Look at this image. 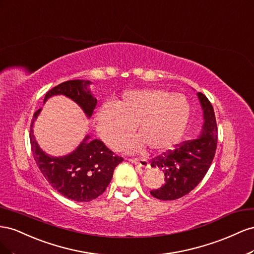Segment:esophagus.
<instances>
[{"label": "esophagus", "mask_w": 254, "mask_h": 254, "mask_svg": "<svg viewBox=\"0 0 254 254\" xmlns=\"http://www.w3.org/2000/svg\"><path fill=\"white\" fill-rule=\"evenodd\" d=\"M128 161L131 162V163H133V164L139 165V166H141V167H143V168H149L150 167V164H149V162L147 161L146 158L133 157V158H128Z\"/></svg>", "instance_id": "34e87169"}]
</instances>
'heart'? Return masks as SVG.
Here are the masks:
<instances>
[{
  "mask_svg": "<svg viewBox=\"0 0 254 254\" xmlns=\"http://www.w3.org/2000/svg\"><path fill=\"white\" fill-rule=\"evenodd\" d=\"M190 117L185 96L163 89L128 90L111 105H104L96 117L98 132L111 147L125 140L135 126L139 138L132 143L140 149L146 143L156 152L172 149L182 138Z\"/></svg>",
  "mask_w": 254,
  "mask_h": 254,
  "instance_id": "heart-1",
  "label": "heart"
}]
</instances>
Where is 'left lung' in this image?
<instances>
[{
	"mask_svg": "<svg viewBox=\"0 0 254 254\" xmlns=\"http://www.w3.org/2000/svg\"><path fill=\"white\" fill-rule=\"evenodd\" d=\"M198 98L203 110V127L197 138L177 144L152 159V167L163 169L166 183L150 193L159 200H176L190 192L203 179L214 159L218 129H217L214 108L202 92Z\"/></svg>",
	"mask_w": 254,
	"mask_h": 254,
	"instance_id": "1",
	"label": "left lung"
}]
</instances>
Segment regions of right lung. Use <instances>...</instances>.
Instances as JSON below:
<instances>
[{"label":"right lung","instance_id":"right-lung-1","mask_svg":"<svg viewBox=\"0 0 254 254\" xmlns=\"http://www.w3.org/2000/svg\"><path fill=\"white\" fill-rule=\"evenodd\" d=\"M90 81H67L53 87L46 93L45 101L50 97L64 95L76 102L90 117L97 105V99L88 89ZM40 110L35 112L31 122L30 140L35 162L39 170L55 190L64 197L77 202H88L102 194L111 183L116 166L123 158L116 155L103 141L88 140L86 136L82 143L72 153L62 157L49 156L36 142L33 125Z\"/></svg>","mask_w":254,"mask_h":254}]
</instances>
